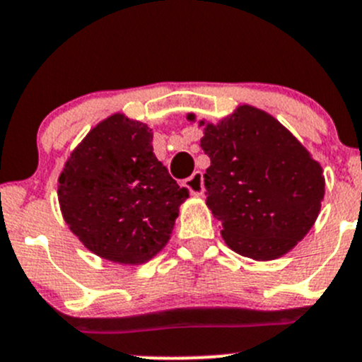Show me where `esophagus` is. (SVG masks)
<instances>
[{"label":"esophagus","mask_w":362,"mask_h":362,"mask_svg":"<svg viewBox=\"0 0 362 362\" xmlns=\"http://www.w3.org/2000/svg\"><path fill=\"white\" fill-rule=\"evenodd\" d=\"M184 187H187L192 194H203L204 184H203V173L202 171H194L189 178L184 180Z\"/></svg>","instance_id":"esophagus-1"}]
</instances>
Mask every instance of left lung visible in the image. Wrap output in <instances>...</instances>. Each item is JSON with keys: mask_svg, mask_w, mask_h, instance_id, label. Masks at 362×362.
I'll use <instances>...</instances> for the list:
<instances>
[{"mask_svg": "<svg viewBox=\"0 0 362 362\" xmlns=\"http://www.w3.org/2000/svg\"><path fill=\"white\" fill-rule=\"evenodd\" d=\"M202 148L206 204L229 249L272 261L301 242L320 211L322 168L279 120L243 105L204 126Z\"/></svg>", "mask_w": 362, "mask_h": 362, "instance_id": "obj_1", "label": "left lung"}]
</instances>
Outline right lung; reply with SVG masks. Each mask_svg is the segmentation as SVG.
<instances>
[{
  "label": "right lung",
  "mask_w": 362,
  "mask_h": 362,
  "mask_svg": "<svg viewBox=\"0 0 362 362\" xmlns=\"http://www.w3.org/2000/svg\"><path fill=\"white\" fill-rule=\"evenodd\" d=\"M152 151L147 124L115 113L90 129L64 164L57 189L63 217L100 257L141 264L170 240L189 191Z\"/></svg>",
  "instance_id": "add662e5"
}]
</instances>
